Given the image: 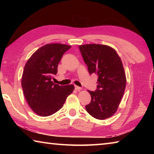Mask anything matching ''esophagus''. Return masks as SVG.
I'll use <instances>...</instances> for the list:
<instances>
[{"instance_id": "esophagus-1", "label": "esophagus", "mask_w": 154, "mask_h": 154, "mask_svg": "<svg viewBox=\"0 0 154 154\" xmlns=\"http://www.w3.org/2000/svg\"><path fill=\"white\" fill-rule=\"evenodd\" d=\"M75 89L76 90H82V88H80V87H79V86H77V85H75Z\"/></svg>"}]
</instances>
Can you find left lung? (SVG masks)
Listing matches in <instances>:
<instances>
[{
	"label": "left lung",
	"mask_w": 154,
	"mask_h": 154,
	"mask_svg": "<svg viewBox=\"0 0 154 154\" xmlns=\"http://www.w3.org/2000/svg\"><path fill=\"white\" fill-rule=\"evenodd\" d=\"M79 48L89 73L98 77L96 90H88L92 100L85 106L86 111L96 119L110 118L118 110L126 85L120 57L108 45L87 44Z\"/></svg>",
	"instance_id": "8db88e82"
}]
</instances>
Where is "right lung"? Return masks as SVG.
<instances>
[{
  "label": "right lung",
  "instance_id": "add662e5",
  "mask_svg": "<svg viewBox=\"0 0 154 154\" xmlns=\"http://www.w3.org/2000/svg\"><path fill=\"white\" fill-rule=\"evenodd\" d=\"M71 48L62 43L46 44L25 64L22 77L23 92L28 105L38 116L47 117L56 113L73 92V85H59L51 81L58 72L62 56Z\"/></svg>",
  "mask_w": 154,
  "mask_h": 154
}]
</instances>
